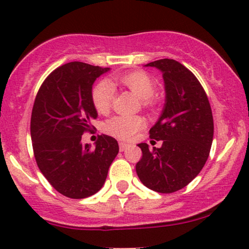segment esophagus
<instances>
[{
    "mask_svg": "<svg viewBox=\"0 0 249 249\" xmlns=\"http://www.w3.org/2000/svg\"><path fill=\"white\" fill-rule=\"evenodd\" d=\"M127 147H128V144L125 143V142H119V150L121 151H124Z\"/></svg>",
    "mask_w": 249,
    "mask_h": 249,
    "instance_id": "esophagus-1",
    "label": "esophagus"
}]
</instances>
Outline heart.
<instances>
[{
	"label": "heart",
	"instance_id": "b5f03b06",
	"mask_svg": "<svg viewBox=\"0 0 249 249\" xmlns=\"http://www.w3.org/2000/svg\"><path fill=\"white\" fill-rule=\"evenodd\" d=\"M118 82L126 86L143 101L144 106H151L156 92V83L145 71H132L118 77ZM114 99V86L108 81H100L92 91V102L100 114L110 110ZM144 119L140 116H114L106 123V131L121 140H130L144 126Z\"/></svg>",
	"mask_w": 249,
	"mask_h": 249
}]
</instances>
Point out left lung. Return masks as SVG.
<instances>
[{
    "label": "left lung",
    "instance_id": "obj_1",
    "mask_svg": "<svg viewBox=\"0 0 249 249\" xmlns=\"http://www.w3.org/2000/svg\"><path fill=\"white\" fill-rule=\"evenodd\" d=\"M163 72L166 102L160 118L149 131L163 140L160 148L138 144L142 157L135 165L140 181L160 194L184 188L203 170L210 156L214 122L210 101L196 76L173 59L149 62Z\"/></svg>",
    "mask_w": 249,
    "mask_h": 249
}]
</instances>
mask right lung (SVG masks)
<instances>
[{
	"mask_svg": "<svg viewBox=\"0 0 249 249\" xmlns=\"http://www.w3.org/2000/svg\"><path fill=\"white\" fill-rule=\"evenodd\" d=\"M109 68L68 62L54 69L36 94L31 118L35 160L50 184L61 195L82 199L98 192L118 154L114 138L99 135L95 148L82 142L97 118L92 85Z\"/></svg>",
	"mask_w": 249,
	"mask_h": 249,
	"instance_id": "1",
	"label": "right lung"
}]
</instances>
